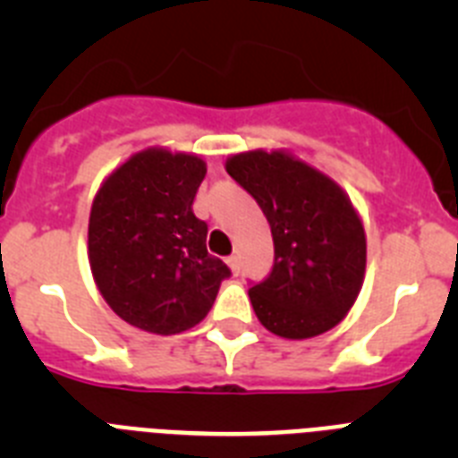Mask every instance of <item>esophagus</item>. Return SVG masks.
<instances>
[{"label":"esophagus","instance_id":"esophagus-1","mask_svg":"<svg viewBox=\"0 0 458 458\" xmlns=\"http://www.w3.org/2000/svg\"><path fill=\"white\" fill-rule=\"evenodd\" d=\"M226 264H229V268H232V273H233V275L241 273V259H238L236 254H233V257L226 259Z\"/></svg>","mask_w":458,"mask_h":458}]
</instances>
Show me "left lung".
Returning <instances> with one entry per match:
<instances>
[{
	"mask_svg": "<svg viewBox=\"0 0 458 458\" xmlns=\"http://www.w3.org/2000/svg\"><path fill=\"white\" fill-rule=\"evenodd\" d=\"M225 167L273 233V270L250 289L261 326L284 339L333 330L358 301L367 268L365 226L349 194L284 148L236 153Z\"/></svg>",
	"mask_w": 458,
	"mask_h": 458,
	"instance_id": "1",
	"label": "left lung"
}]
</instances>
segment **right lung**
<instances>
[{
    "mask_svg": "<svg viewBox=\"0 0 458 458\" xmlns=\"http://www.w3.org/2000/svg\"><path fill=\"white\" fill-rule=\"evenodd\" d=\"M206 163L148 147L109 174L89 216V266L116 317L153 335H179L206 318L232 270L206 250L192 213Z\"/></svg>",
    "mask_w": 458,
    "mask_h": 458,
    "instance_id": "add662e5",
    "label": "right lung"
}]
</instances>
